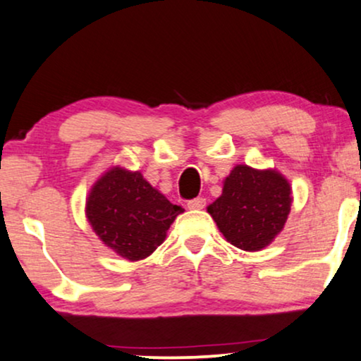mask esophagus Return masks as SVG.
I'll use <instances>...</instances> for the list:
<instances>
[{"instance_id":"obj_1","label":"esophagus","mask_w":361,"mask_h":361,"mask_svg":"<svg viewBox=\"0 0 361 361\" xmlns=\"http://www.w3.org/2000/svg\"><path fill=\"white\" fill-rule=\"evenodd\" d=\"M189 209H204L206 207V199L204 197H195L192 201L188 202Z\"/></svg>"}]
</instances>
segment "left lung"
<instances>
[{"instance_id": "8db88e82", "label": "left lung", "mask_w": 361, "mask_h": 361, "mask_svg": "<svg viewBox=\"0 0 361 361\" xmlns=\"http://www.w3.org/2000/svg\"><path fill=\"white\" fill-rule=\"evenodd\" d=\"M291 211V188L276 171L235 166L226 177L222 195L207 212L233 246L259 251L281 233Z\"/></svg>"}]
</instances>
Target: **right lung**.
Here are the masks:
<instances>
[{
	"label": "right lung",
	"instance_id": "add662e5",
	"mask_svg": "<svg viewBox=\"0 0 361 361\" xmlns=\"http://www.w3.org/2000/svg\"><path fill=\"white\" fill-rule=\"evenodd\" d=\"M184 212L142 177L114 167L97 180L87 199V217L97 235L128 261L150 256L171 224Z\"/></svg>",
	"mask_w": 361,
	"mask_h": 361
}]
</instances>
